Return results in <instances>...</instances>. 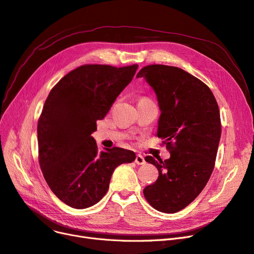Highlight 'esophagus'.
Returning <instances> with one entry per match:
<instances>
[{
	"label": "esophagus",
	"instance_id": "1",
	"mask_svg": "<svg viewBox=\"0 0 254 254\" xmlns=\"http://www.w3.org/2000/svg\"><path fill=\"white\" fill-rule=\"evenodd\" d=\"M135 163H136L137 165H144V164H145V160H144V158H143V157L141 156V154H137Z\"/></svg>",
	"mask_w": 254,
	"mask_h": 254
}]
</instances>
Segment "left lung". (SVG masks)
<instances>
[{
	"mask_svg": "<svg viewBox=\"0 0 254 254\" xmlns=\"http://www.w3.org/2000/svg\"><path fill=\"white\" fill-rule=\"evenodd\" d=\"M137 78H145L157 94V136L170 152L165 161L145 157L159 176L143 194L157 211L176 213L199 195L211 178L221 136L219 107L202 81L175 66L147 65Z\"/></svg>",
	"mask_w": 254,
	"mask_h": 254,
	"instance_id": "8db88e82",
	"label": "left lung"
}]
</instances>
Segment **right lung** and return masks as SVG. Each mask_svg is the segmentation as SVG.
Returning a JSON list of instances; mask_svg holds the SVG:
<instances>
[{"instance_id": "add662e5", "label": "right lung", "mask_w": 254, "mask_h": 254, "mask_svg": "<svg viewBox=\"0 0 254 254\" xmlns=\"http://www.w3.org/2000/svg\"><path fill=\"white\" fill-rule=\"evenodd\" d=\"M137 68L82 65L52 88L43 106L37 125L40 168L53 193L73 208L97 203L114 169L136 159L134 151L120 147L100 151L91 134Z\"/></svg>"}]
</instances>
